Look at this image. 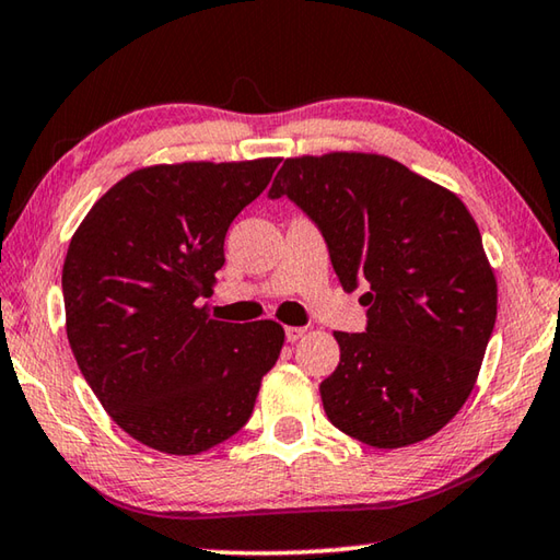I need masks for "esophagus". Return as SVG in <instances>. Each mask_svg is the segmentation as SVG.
<instances>
[{
    "mask_svg": "<svg viewBox=\"0 0 560 560\" xmlns=\"http://www.w3.org/2000/svg\"><path fill=\"white\" fill-rule=\"evenodd\" d=\"M283 334H287V340L289 343H296V340L306 334V328H301V326H287L283 328Z\"/></svg>",
    "mask_w": 560,
    "mask_h": 560,
    "instance_id": "esophagus-1",
    "label": "esophagus"
}]
</instances>
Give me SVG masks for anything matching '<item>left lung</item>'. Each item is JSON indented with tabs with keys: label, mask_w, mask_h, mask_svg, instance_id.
<instances>
[{
	"label": "left lung",
	"mask_w": 560,
	"mask_h": 560,
	"mask_svg": "<svg viewBox=\"0 0 560 560\" xmlns=\"http://www.w3.org/2000/svg\"><path fill=\"white\" fill-rule=\"evenodd\" d=\"M269 197L318 226L340 287L368 289L363 334H334L328 420L377 450L432 438L467 402L497 320V279L467 207L368 153L291 158Z\"/></svg>",
	"instance_id": "obj_1"
}]
</instances>
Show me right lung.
I'll list each match as a JSON object with an SVG mask.
<instances>
[{"instance_id":"add662e5","label":"right lung","mask_w":560,"mask_h":560,"mask_svg":"<svg viewBox=\"0 0 560 560\" xmlns=\"http://www.w3.org/2000/svg\"><path fill=\"white\" fill-rule=\"evenodd\" d=\"M277 158L143 167L75 230L61 273L66 334L83 377L132 440L200 454L240 432L283 346L277 320L207 316L234 217Z\"/></svg>"}]
</instances>
